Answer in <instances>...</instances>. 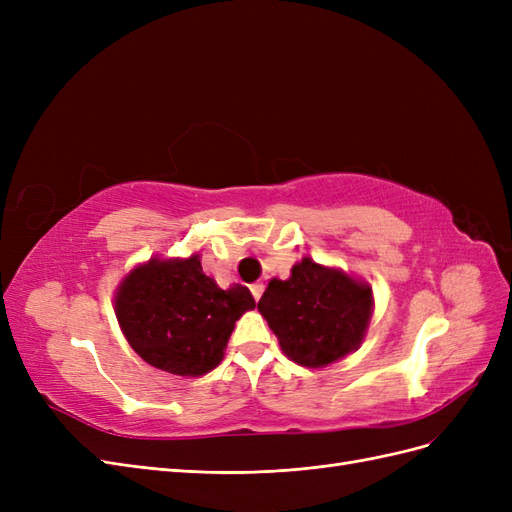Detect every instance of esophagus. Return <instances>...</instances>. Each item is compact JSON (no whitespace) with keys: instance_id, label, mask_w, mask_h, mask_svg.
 Segmentation results:
<instances>
[{"instance_id":"esophagus-1","label":"esophagus","mask_w":512,"mask_h":512,"mask_svg":"<svg viewBox=\"0 0 512 512\" xmlns=\"http://www.w3.org/2000/svg\"><path fill=\"white\" fill-rule=\"evenodd\" d=\"M252 294H254V299L258 301L260 297H262V292H265V284H262V282H258V284H252Z\"/></svg>"}]
</instances>
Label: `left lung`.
Returning <instances> with one entry per match:
<instances>
[{
	"label": "left lung",
	"instance_id": "obj_1",
	"mask_svg": "<svg viewBox=\"0 0 512 512\" xmlns=\"http://www.w3.org/2000/svg\"><path fill=\"white\" fill-rule=\"evenodd\" d=\"M374 309L371 286L303 258L288 280L269 282L258 301L290 361L327 367L361 346Z\"/></svg>",
	"mask_w": 512,
	"mask_h": 512
}]
</instances>
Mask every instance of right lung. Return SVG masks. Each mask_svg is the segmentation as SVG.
<instances>
[{
    "mask_svg": "<svg viewBox=\"0 0 512 512\" xmlns=\"http://www.w3.org/2000/svg\"><path fill=\"white\" fill-rule=\"evenodd\" d=\"M254 307L245 286L222 290L207 277L198 254L151 258L115 292V314L132 350L175 376H203L218 367L235 322Z\"/></svg>",
    "mask_w": 512,
    "mask_h": 512,
    "instance_id": "1",
    "label": "right lung"
}]
</instances>
